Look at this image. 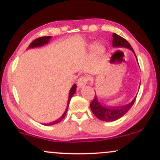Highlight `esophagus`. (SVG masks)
<instances>
[{
	"mask_svg": "<svg viewBox=\"0 0 160 160\" xmlns=\"http://www.w3.org/2000/svg\"><path fill=\"white\" fill-rule=\"evenodd\" d=\"M88 80H89V78L86 76H82L81 78H80L78 80V86L79 88H82V86H84L87 84Z\"/></svg>",
	"mask_w": 160,
	"mask_h": 160,
	"instance_id": "1",
	"label": "esophagus"
}]
</instances>
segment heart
I'll return each mask as SVG.
<instances>
[{
	"instance_id": "b5f03b06",
	"label": "heart",
	"mask_w": 160,
	"mask_h": 160,
	"mask_svg": "<svg viewBox=\"0 0 160 160\" xmlns=\"http://www.w3.org/2000/svg\"><path fill=\"white\" fill-rule=\"evenodd\" d=\"M93 50H94V52L96 54H102L104 52V47L102 44H100V43H95L93 46Z\"/></svg>"
}]
</instances>
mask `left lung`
Returning <instances> with one entry per match:
<instances>
[{"label":"left lung","mask_w":160,"mask_h":160,"mask_svg":"<svg viewBox=\"0 0 160 160\" xmlns=\"http://www.w3.org/2000/svg\"><path fill=\"white\" fill-rule=\"evenodd\" d=\"M113 47H117V48L123 47V48L130 49L131 51H132L137 59L136 55H135L132 47L129 44V43L123 38L115 34V33L113 34ZM135 98H136V97L129 104H126V105L121 106V107H111V106L103 105L102 103H100V102L98 100V98L95 95L94 99L90 104V108L95 117L99 120L106 121V122H111V121L118 120L122 116L126 114L129 111L130 108L132 107L134 103H135Z\"/></svg>","instance_id":"1"}]
</instances>
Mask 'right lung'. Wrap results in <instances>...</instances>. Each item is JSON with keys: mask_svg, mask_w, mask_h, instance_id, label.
Returning a JSON list of instances; mask_svg holds the SVG:
<instances>
[{"mask_svg": "<svg viewBox=\"0 0 160 160\" xmlns=\"http://www.w3.org/2000/svg\"><path fill=\"white\" fill-rule=\"evenodd\" d=\"M50 38H51V36L41 37V38H37V39L34 40V41H33L32 43H31L30 45H29L28 48H34V47H42V46L47 44V43H48L49 41V40H50ZM76 89H77V85H76V84H74L72 87H71V89H70L69 96H68V104H67V107H66L65 111V112H64L63 114L62 115V117H60V118H58V120H56V121H53V122H49V123L46 124L45 126H52V125L58 123V122H61V121H62V120H63L64 118H65V116H66V113H67L70 101H71V98H72L73 95H74V94L75 93V92H76Z\"/></svg>", "mask_w": 160, "mask_h": 160, "instance_id": "right-lung-1", "label": "right lung"}]
</instances>
